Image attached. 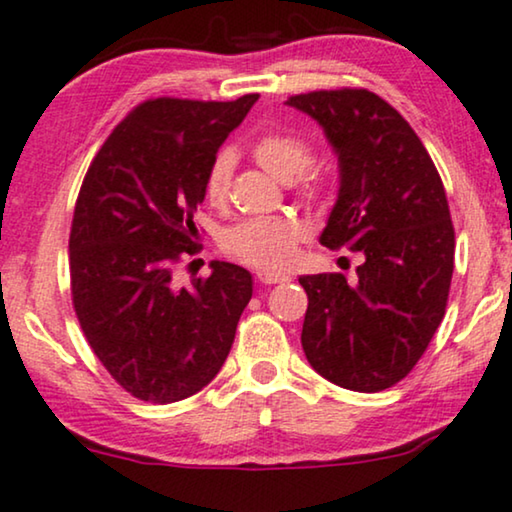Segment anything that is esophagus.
Listing matches in <instances>:
<instances>
[{"mask_svg": "<svg viewBox=\"0 0 512 512\" xmlns=\"http://www.w3.org/2000/svg\"><path fill=\"white\" fill-rule=\"evenodd\" d=\"M257 281L264 283V285H276V283L288 281V276L276 274V271H257Z\"/></svg>", "mask_w": 512, "mask_h": 512, "instance_id": "34e87169", "label": "esophagus"}]
</instances>
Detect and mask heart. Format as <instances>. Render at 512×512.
<instances>
[{
    "instance_id": "obj_1",
    "label": "heart",
    "mask_w": 512,
    "mask_h": 512,
    "mask_svg": "<svg viewBox=\"0 0 512 512\" xmlns=\"http://www.w3.org/2000/svg\"><path fill=\"white\" fill-rule=\"evenodd\" d=\"M252 154L260 166L281 180H292L295 187L306 196H313L320 189L316 175H311V147L309 142L295 133H264L257 138ZM236 156L229 147L217 149L208 161L203 173V194L210 203H222L229 194L231 173H234ZM306 229L297 217L271 215V217H248L236 222L220 238L222 250L234 260L248 264L260 271L288 269L297 257L299 243L304 241Z\"/></svg>"
}]
</instances>
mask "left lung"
Here are the masks:
<instances>
[{"mask_svg":"<svg viewBox=\"0 0 512 512\" xmlns=\"http://www.w3.org/2000/svg\"><path fill=\"white\" fill-rule=\"evenodd\" d=\"M323 126L339 159V199L325 248L363 252L356 281L302 276V346L313 370L360 393L391 388L414 370L445 316L454 224L440 173L412 126L367 88L290 95Z\"/></svg>","mask_w":512,"mask_h":512,"instance_id":"8db88e82","label":"left lung"}]
</instances>
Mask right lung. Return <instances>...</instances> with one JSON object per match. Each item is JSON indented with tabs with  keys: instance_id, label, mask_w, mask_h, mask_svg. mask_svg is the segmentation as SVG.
I'll list each match as a JSON object with an SVG mask.
<instances>
[{
	"instance_id": "obj_1",
	"label": "right lung",
	"mask_w": 512,
	"mask_h": 512,
	"mask_svg": "<svg viewBox=\"0 0 512 512\" xmlns=\"http://www.w3.org/2000/svg\"><path fill=\"white\" fill-rule=\"evenodd\" d=\"M260 95L149 98L102 142L81 182L70 229V290L88 346L112 379L168 405L208 386L227 360L252 297L243 267L175 281L196 255L194 210L208 161Z\"/></svg>"
}]
</instances>
